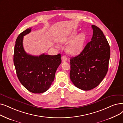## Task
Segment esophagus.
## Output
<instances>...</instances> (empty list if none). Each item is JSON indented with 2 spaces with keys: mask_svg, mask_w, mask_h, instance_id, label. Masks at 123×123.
<instances>
[{
  "mask_svg": "<svg viewBox=\"0 0 123 123\" xmlns=\"http://www.w3.org/2000/svg\"><path fill=\"white\" fill-rule=\"evenodd\" d=\"M61 59H62V62H66L67 60V58L66 56H63L62 57Z\"/></svg>",
  "mask_w": 123,
  "mask_h": 123,
  "instance_id": "obj_1",
  "label": "esophagus"
}]
</instances>
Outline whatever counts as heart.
Returning a JSON list of instances; mask_svg holds the SVG:
<instances>
[{
	"label": "heart",
	"mask_w": 123,
	"mask_h": 123,
	"mask_svg": "<svg viewBox=\"0 0 123 123\" xmlns=\"http://www.w3.org/2000/svg\"><path fill=\"white\" fill-rule=\"evenodd\" d=\"M77 34L76 31H73L68 36L61 39L60 42L62 43H67L70 42ZM85 36L84 34L81 33L77 35L70 43L66 48L67 51L71 55H76L80 52L83 48Z\"/></svg>",
	"instance_id": "obj_1"
}]
</instances>
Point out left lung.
Masks as SVG:
<instances>
[{
	"label": "left lung",
	"mask_w": 123,
	"mask_h": 123,
	"mask_svg": "<svg viewBox=\"0 0 123 123\" xmlns=\"http://www.w3.org/2000/svg\"><path fill=\"white\" fill-rule=\"evenodd\" d=\"M93 35L83 51L71 58L70 78L77 88L91 90L101 82L108 70L110 47L103 32L92 25Z\"/></svg>",
	"instance_id": "8db88e82"
}]
</instances>
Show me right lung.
<instances>
[{"label":"right lung","mask_w":123,"mask_h":123,"mask_svg":"<svg viewBox=\"0 0 123 123\" xmlns=\"http://www.w3.org/2000/svg\"><path fill=\"white\" fill-rule=\"evenodd\" d=\"M29 28L20 33L15 41L13 63L17 76L23 86L34 93H43L54 81L55 73L61 63L60 54L39 56L26 53L23 47L24 36L31 31Z\"/></svg>","instance_id":"right-lung-1"}]
</instances>
